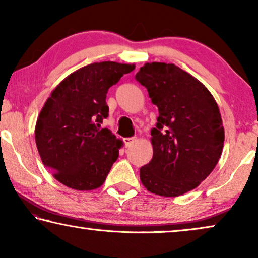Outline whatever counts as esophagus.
Here are the masks:
<instances>
[{"mask_svg": "<svg viewBox=\"0 0 258 258\" xmlns=\"http://www.w3.org/2000/svg\"><path fill=\"white\" fill-rule=\"evenodd\" d=\"M123 141H124L125 147H130V145H132L134 142L136 141V138L135 137H126V138H123Z\"/></svg>", "mask_w": 258, "mask_h": 258, "instance_id": "34e87169", "label": "esophagus"}]
</instances>
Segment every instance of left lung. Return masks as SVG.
<instances>
[{
  "instance_id": "obj_1",
  "label": "left lung",
  "mask_w": 258,
  "mask_h": 258,
  "mask_svg": "<svg viewBox=\"0 0 258 258\" xmlns=\"http://www.w3.org/2000/svg\"><path fill=\"white\" fill-rule=\"evenodd\" d=\"M136 80L158 107L151 130L154 155L140 178L149 192L179 197L205 180L223 150L225 129L214 96L197 78L174 64L145 62Z\"/></svg>"
}]
</instances>
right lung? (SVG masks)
Listing matches in <instances>:
<instances>
[{
	"instance_id": "add662e5",
	"label": "right lung",
	"mask_w": 258,
	"mask_h": 258,
	"mask_svg": "<svg viewBox=\"0 0 258 258\" xmlns=\"http://www.w3.org/2000/svg\"><path fill=\"white\" fill-rule=\"evenodd\" d=\"M135 70L116 61L74 71L51 92L36 122L40 159L59 182L77 191L99 188L116 162L123 142L108 129V89Z\"/></svg>"
}]
</instances>
